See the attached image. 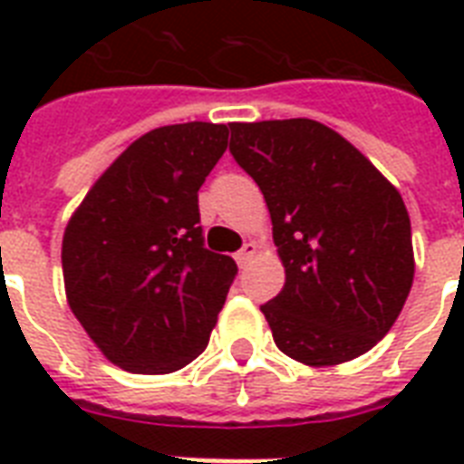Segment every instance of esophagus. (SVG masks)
Masks as SVG:
<instances>
[{
    "label": "esophagus",
    "mask_w": 464,
    "mask_h": 464,
    "mask_svg": "<svg viewBox=\"0 0 464 464\" xmlns=\"http://www.w3.org/2000/svg\"><path fill=\"white\" fill-rule=\"evenodd\" d=\"M255 253H257V246H255V243H246V246L240 247L238 253H236V262H238L240 267H246L247 262L255 257Z\"/></svg>",
    "instance_id": "obj_1"
}]
</instances>
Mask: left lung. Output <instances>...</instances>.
<instances>
[{
  "mask_svg": "<svg viewBox=\"0 0 464 464\" xmlns=\"http://www.w3.org/2000/svg\"><path fill=\"white\" fill-rule=\"evenodd\" d=\"M228 127V151L265 195L286 269L279 296L260 305L275 344L308 366H337L373 349L414 279L400 192L315 120Z\"/></svg>",
  "mask_w": 464,
  "mask_h": 464,
  "instance_id": "8db88e82",
  "label": "left lung"
}]
</instances>
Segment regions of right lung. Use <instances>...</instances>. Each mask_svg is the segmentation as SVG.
I'll return each mask as SVG.
<instances>
[{
	"instance_id": "1",
	"label": "right lung",
	"mask_w": 464,
	"mask_h": 464,
	"mask_svg": "<svg viewBox=\"0 0 464 464\" xmlns=\"http://www.w3.org/2000/svg\"><path fill=\"white\" fill-rule=\"evenodd\" d=\"M226 147V125L151 130L98 178L64 231L69 308L125 371L173 373L209 344L238 267L204 247L197 192Z\"/></svg>"
}]
</instances>
